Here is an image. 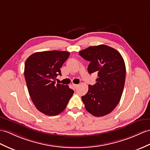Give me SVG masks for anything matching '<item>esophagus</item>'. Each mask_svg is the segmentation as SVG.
I'll return each mask as SVG.
<instances>
[{
	"label": "esophagus",
	"instance_id": "34e87169",
	"mask_svg": "<svg viewBox=\"0 0 150 150\" xmlns=\"http://www.w3.org/2000/svg\"><path fill=\"white\" fill-rule=\"evenodd\" d=\"M79 85H77V84H72V86L74 87V88H76Z\"/></svg>",
	"mask_w": 150,
	"mask_h": 150
}]
</instances>
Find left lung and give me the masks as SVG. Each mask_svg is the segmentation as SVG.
<instances>
[{
    "mask_svg": "<svg viewBox=\"0 0 150 150\" xmlns=\"http://www.w3.org/2000/svg\"><path fill=\"white\" fill-rule=\"evenodd\" d=\"M79 55L90 62L89 74L97 72L96 83L88 86L81 98L88 112L95 116L110 113L119 103L125 81V62L117 50L104 45L90 46Z\"/></svg>",
    "mask_w": 150,
    "mask_h": 150,
    "instance_id": "left-lung-1",
    "label": "left lung"
}]
</instances>
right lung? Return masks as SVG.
I'll return each mask as SVG.
<instances>
[{
  "mask_svg": "<svg viewBox=\"0 0 150 150\" xmlns=\"http://www.w3.org/2000/svg\"><path fill=\"white\" fill-rule=\"evenodd\" d=\"M69 54L64 51H47L33 53L25 61L24 75L29 95L36 108L47 116L62 112L74 93L68 85L55 84Z\"/></svg>",
  "mask_w": 150,
  "mask_h": 150,
  "instance_id": "1",
  "label": "right lung"
}]
</instances>
